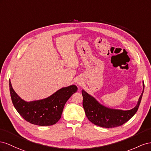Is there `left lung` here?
Instances as JSON below:
<instances>
[{
    "mask_svg": "<svg viewBox=\"0 0 151 151\" xmlns=\"http://www.w3.org/2000/svg\"><path fill=\"white\" fill-rule=\"evenodd\" d=\"M144 90L141 93L137 106L132 109L123 111L109 109L100 104L96 99L90 96L83 90H81L83 96V107L85 114L90 122L103 128H114L121 126L132 118L139 109Z\"/></svg>",
    "mask_w": 151,
    "mask_h": 151,
    "instance_id": "1",
    "label": "left lung"
}]
</instances>
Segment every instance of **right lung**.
I'll return each mask as SVG.
<instances>
[{
	"mask_svg": "<svg viewBox=\"0 0 151 151\" xmlns=\"http://www.w3.org/2000/svg\"><path fill=\"white\" fill-rule=\"evenodd\" d=\"M11 97L15 109L28 122L38 126H50L61 117L67 101L78 88L70 85L58 90L50 97L39 101L26 102L17 95L9 81Z\"/></svg>",
	"mask_w": 151,
	"mask_h": 151,
	"instance_id": "right-lung-1",
	"label": "right lung"
}]
</instances>
